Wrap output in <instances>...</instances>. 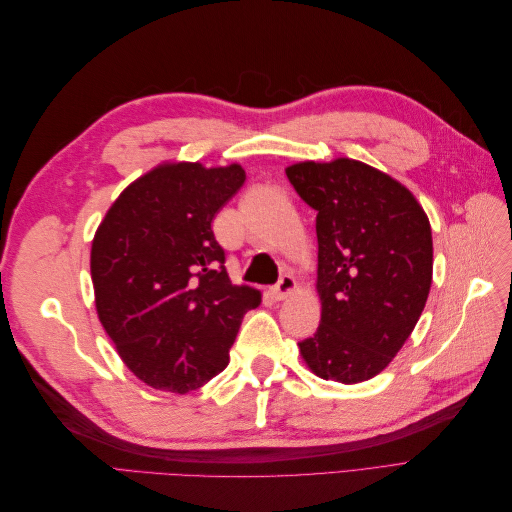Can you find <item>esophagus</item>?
<instances>
[{
	"mask_svg": "<svg viewBox=\"0 0 512 512\" xmlns=\"http://www.w3.org/2000/svg\"><path fill=\"white\" fill-rule=\"evenodd\" d=\"M294 290H297V280L292 275H282V280L271 288V297L275 301H284Z\"/></svg>",
	"mask_w": 512,
	"mask_h": 512,
	"instance_id": "obj_1",
	"label": "esophagus"
}]
</instances>
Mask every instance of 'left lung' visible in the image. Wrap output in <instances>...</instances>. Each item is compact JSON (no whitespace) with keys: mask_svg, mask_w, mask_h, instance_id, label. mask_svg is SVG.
<instances>
[{"mask_svg":"<svg viewBox=\"0 0 512 512\" xmlns=\"http://www.w3.org/2000/svg\"><path fill=\"white\" fill-rule=\"evenodd\" d=\"M286 175L318 211L320 327L299 352L318 378L365 382L389 367L425 309L429 218L406 185L359 160L297 162Z\"/></svg>","mask_w":512,"mask_h":512,"instance_id":"left-lung-1","label":"left lung"}]
</instances>
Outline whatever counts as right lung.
I'll list each match as a JSON object with an SVG mask.
<instances>
[{
    "label": "right lung",
    "mask_w": 512,
    "mask_h": 512,
    "mask_svg": "<svg viewBox=\"0 0 512 512\" xmlns=\"http://www.w3.org/2000/svg\"><path fill=\"white\" fill-rule=\"evenodd\" d=\"M245 181L241 164L162 162L132 181L91 241L104 331L151 389L185 395L228 365L260 292L235 286L211 224Z\"/></svg>",
    "instance_id": "right-lung-1"
}]
</instances>
